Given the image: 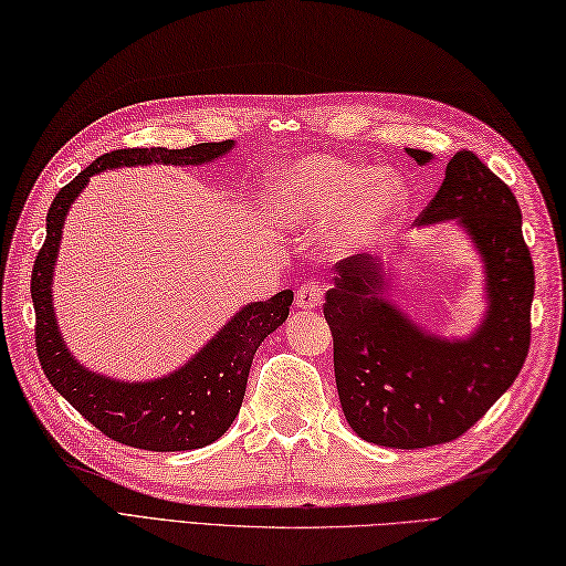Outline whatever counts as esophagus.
<instances>
[{
	"mask_svg": "<svg viewBox=\"0 0 566 566\" xmlns=\"http://www.w3.org/2000/svg\"><path fill=\"white\" fill-rule=\"evenodd\" d=\"M324 291H326V285L322 281H316V279L302 283L297 287V293H295V305L300 310H314L322 302Z\"/></svg>",
	"mask_w": 566,
	"mask_h": 566,
	"instance_id": "esophagus-1",
	"label": "esophagus"
}]
</instances>
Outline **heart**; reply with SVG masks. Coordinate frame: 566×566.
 <instances>
[{"label": "heart", "instance_id": "heart-1", "mask_svg": "<svg viewBox=\"0 0 566 566\" xmlns=\"http://www.w3.org/2000/svg\"><path fill=\"white\" fill-rule=\"evenodd\" d=\"M273 201L285 218L305 226L326 228L343 220V242L365 244L403 213L408 187L371 165L319 156L285 168L273 185Z\"/></svg>", "mask_w": 566, "mask_h": 566}]
</instances>
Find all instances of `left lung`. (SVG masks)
<instances>
[{
  "label": "left lung",
  "mask_w": 566,
  "mask_h": 566,
  "mask_svg": "<svg viewBox=\"0 0 566 566\" xmlns=\"http://www.w3.org/2000/svg\"><path fill=\"white\" fill-rule=\"evenodd\" d=\"M424 165L432 156L408 148ZM459 218L485 261L490 310L468 340L434 338L387 300L384 264L357 254L336 264L324 316L346 420L371 444L424 449L451 442L512 387L531 346L535 273L521 209L473 150L447 163V177L420 223Z\"/></svg>",
  "instance_id": "obj_1"
}]
</instances>
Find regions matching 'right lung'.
Segmentation results:
<instances>
[{
  "instance_id": "add662e5",
  "label": "right lung",
  "mask_w": 566,
  "mask_h": 566,
  "mask_svg": "<svg viewBox=\"0 0 566 566\" xmlns=\"http://www.w3.org/2000/svg\"><path fill=\"white\" fill-rule=\"evenodd\" d=\"M232 148V142L189 148H117L95 158L62 187L48 211V238L31 273L35 350L45 377L93 427L119 444L146 451H189L216 442L240 412L254 353L279 328L293 305V291L252 302L197 357L156 381H115L81 367L64 348L52 310V269L69 206L93 175L122 165H201Z\"/></svg>"
}]
</instances>
